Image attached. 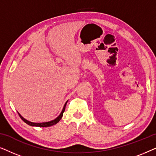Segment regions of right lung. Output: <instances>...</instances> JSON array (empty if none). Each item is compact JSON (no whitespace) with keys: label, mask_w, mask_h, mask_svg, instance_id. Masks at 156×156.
I'll return each instance as SVG.
<instances>
[{"label":"right lung","mask_w":156,"mask_h":156,"mask_svg":"<svg viewBox=\"0 0 156 156\" xmlns=\"http://www.w3.org/2000/svg\"><path fill=\"white\" fill-rule=\"evenodd\" d=\"M67 101H67V102H66V103L65 104V106H64V107H63V108H62V112L60 113V114H59V116H57L56 119H54V120L50 121H48V122H43V123H33V122H30V121H27V120H26V119H25L23 118V117L22 116H21V115H20V114H19L18 112V113L19 116H20V117L21 118V119H22V120H23V121H24L25 123H26L27 124H28V125H30V126H32L49 127V126H51L55 125V124H56V123H57L59 122V121H60V119H62V116H63V113H64V112H65V110L66 104H67Z\"/></svg>","instance_id":"add662e5"}]
</instances>
